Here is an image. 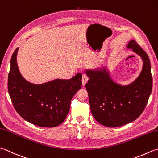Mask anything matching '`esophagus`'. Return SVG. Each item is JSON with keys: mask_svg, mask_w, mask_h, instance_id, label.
Instances as JSON below:
<instances>
[{"mask_svg": "<svg viewBox=\"0 0 158 158\" xmlns=\"http://www.w3.org/2000/svg\"><path fill=\"white\" fill-rule=\"evenodd\" d=\"M88 80V77L86 75H83L82 76V84L83 85H85V83H87Z\"/></svg>", "mask_w": 158, "mask_h": 158, "instance_id": "1", "label": "esophagus"}]
</instances>
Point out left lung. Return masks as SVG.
I'll return each mask as SVG.
<instances>
[{"label": "left lung", "instance_id": "8db88e82", "mask_svg": "<svg viewBox=\"0 0 158 158\" xmlns=\"http://www.w3.org/2000/svg\"><path fill=\"white\" fill-rule=\"evenodd\" d=\"M140 55L143 66L140 75L127 85L114 82L106 69L86 70L85 84L92 115L97 122L116 127L137 119L143 112L152 91L153 79L149 58L135 40L127 46Z\"/></svg>", "mask_w": 158, "mask_h": 158}]
</instances>
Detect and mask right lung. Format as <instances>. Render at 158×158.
Listing matches in <instances>:
<instances>
[{"instance_id":"right-lung-1","label":"right lung","mask_w":158,"mask_h":158,"mask_svg":"<svg viewBox=\"0 0 158 158\" xmlns=\"http://www.w3.org/2000/svg\"><path fill=\"white\" fill-rule=\"evenodd\" d=\"M18 50L12 55L8 75V92L15 110L22 118L35 125H60L69 112L71 99L81 88V73L69 80L57 79L33 84L23 78L18 69Z\"/></svg>"}]
</instances>
